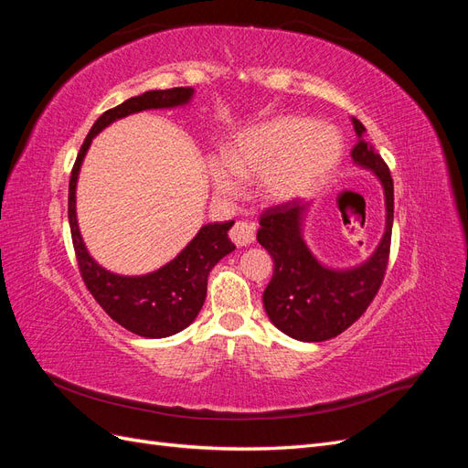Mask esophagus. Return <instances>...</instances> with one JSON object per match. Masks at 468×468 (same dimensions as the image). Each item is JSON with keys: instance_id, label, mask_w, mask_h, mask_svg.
<instances>
[{"instance_id": "34e87169", "label": "esophagus", "mask_w": 468, "mask_h": 468, "mask_svg": "<svg viewBox=\"0 0 468 468\" xmlns=\"http://www.w3.org/2000/svg\"><path fill=\"white\" fill-rule=\"evenodd\" d=\"M230 239L236 246H248L256 239V226L251 222L238 220L230 229Z\"/></svg>"}]
</instances>
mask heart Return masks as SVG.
Listing matches in <instances>:
<instances>
[{
    "mask_svg": "<svg viewBox=\"0 0 468 468\" xmlns=\"http://www.w3.org/2000/svg\"><path fill=\"white\" fill-rule=\"evenodd\" d=\"M339 158L342 138L332 126L277 117L239 133L229 154L208 155L207 169L222 195H234L242 177H258L260 193L279 203L308 193Z\"/></svg>",
    "mask_w": 468,
    "mask_h": 468,
    "instance_id": "1",
    "label": "heart"
}]
</instances>
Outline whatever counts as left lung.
<instances>
[{
    "instance_id": "obj_1",
    "label": "left lung",
    "mask_w": 468,
    "mask_h": 468,
    "mask_svg": "<svg viewBox=\"0 0 468 468\" xmlns=\"http://www.w3.org/2000/svg\"><path fill=\"white\" fill-rule=\"evenodd\" d=\"M353 126L359 140L351 158L378 176L387 199V230L369 261L347 271L320 265L301 234L308 207L301 199L269 207L260 217L258 242L271 253L275 265L263 292L265 313L281 332L301 342H325L346 332L369 308L387 273L394 218L390 169L365 140L361 121L353 119Z\"/></svg>"
}]
</instances>
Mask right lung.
Listing matches in <instances>:
<instances>
[{
    "instance_id": "right-lung-1",
    "label": "right lung",
    "mask_w": 468,
    "mask_h": 468,
    "mask_svg": "<svg viewBox=\"0 0 468 468\" xmlns=\"http://www.w3.org/2000/svg\"><path fill=\"white\" fill-rule=\"evenodd\" d=\"M191 95V88L155 90L126 99L124 103L105 111L83 140L72 167V176H69L68 220L80 275L97 304L112 320L122 325L124 330L150 339L167 337L186 330L199 314L207 296V279L210 269L236 248L229 239V230L234 220L205 224L187 248L158 271L143 277H122L97 265L83 246L76 220V181L81 160L93 136L101 133L112 121L146 109L177 107L187 103Z\"/></svg>"
}]
</instances>
